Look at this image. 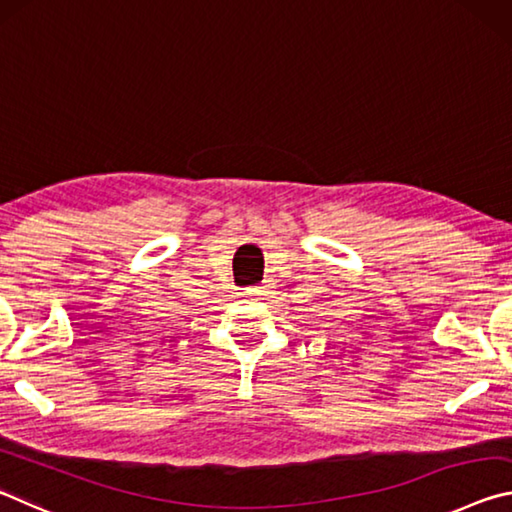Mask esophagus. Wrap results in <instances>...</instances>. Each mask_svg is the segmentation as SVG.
<instances>
[{
	"mask_svg": "<svg viewBox=\"0 0 512 512\" xmlns=\"http://www.w3.org/2000/svg\"><path fill=\"white\" fill-rule=\"evenodd\" d=\"M249 292L251 295H261V292H265V286H254V288H249Z\"/></svg>",
	"mask_w": 512,
	"mask_h": 512,
	"instance_id": "esophagus-1",
	"label": "esophagus"
}]
</instances>
